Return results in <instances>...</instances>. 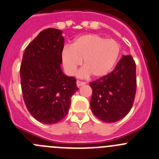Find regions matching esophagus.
<instances>
[{"instance_id":"esophagus-1","label":"esophagus","mask_w":159,"mask_h":159,"mask_svg":"<svg viewBox=\"0 0 159 159\" xmlns=\"http://www.w3.org/2000/svg\"><path fill=\"white\" fill-rule=\"evenodd\" d=\"M76 84H77V86H78V87H80V86H82V85H84V84H85V83H84V82H83V81H77Z\"/></svg>"}]
</instances>
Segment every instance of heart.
I'll return each mask as SVG.
<instances>
[{
	"label": "heart",
	"mask_w": 159,
	"mask_h": 159,
	"mask_svg": "<svg viewBox=\"0 0 159 159\" xmlns=\"http://www.w3.org/2000/svg\"><path fill=\"white\" fill-rule=\"evenodd\" d=\"M121 52L119 43L113 39L95 34L81 35L70 45L63 47L61 59L68 75H73L80 65L84 68L78 73L81 78L93 75L94 78L106 76L115 66Z\"/></svg>",
	"instance_id": "obj_1"
}]
</instances>
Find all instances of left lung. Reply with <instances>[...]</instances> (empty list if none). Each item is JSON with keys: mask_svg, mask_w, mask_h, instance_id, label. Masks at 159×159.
<instances>
[{"mask_svg": "<svg viewBox=\"0 0 159 159\" xmlns=\"http://www.w3.org/2000/svg\"><path fill=\"white\" fill-rule=\"evenodd\" d=\"M89 85L93 89L90 107L95 116L107 123L126 116L136 89V63L132 56H123L112 72Z\"/></svg>", "mask_w": 159, "mask_h": 159, "instance_id": "1", "label": "left lung"}]
</instances>
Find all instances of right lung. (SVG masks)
Listing matches in <instances>:
<instances>
[{
	"mask_svg": "<svg viewBox=\"0 0 159 159\" xmlns=\"http://www.w3.org/2000/svg\"><path fill=\"white\" fill-rule=\"evenodd\" d=\"M62 30L48 28L26 47L20 66L23 100L34 118L56 124L67 115L71 96L78 89L76 79L62 71Z\"/></svg>",
	"mask_w": 159,
	"mask_h": 159,
	"instance_id": "right-lung-1",
	"label": "right lung"
}]
</instances>
